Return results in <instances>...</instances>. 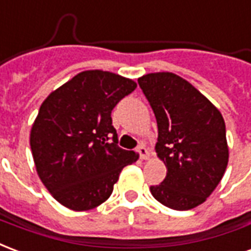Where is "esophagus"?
Here are the masks:
<instances>
[{
  "label": "esophagus",
  "mask_w": 251,
  "mask_h": 251,
  "mask_svg": "<svg viewBox=\"0 0 251 251\" xmlns=\"http://www.w3.org/2000/svg\"><path fill=\"white\" fill-rule=\"evenodd\" d=\"M136 151H138L139 156H140L142 160H147L150 158V151H148V148L146 146H143V144H140Z\"/></svg>",
  "instance_id": "1"
}]
</instances>
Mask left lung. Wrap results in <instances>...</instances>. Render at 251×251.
I'll return each mask as SVG.
<instances>
[{
  "mask_svg": "<svg viewBox=\"0 0 251 251\" xmlns=\"http://www.w3.org/2000/svg\"><path fill=\"white\" fill-rule=\"evenodd\" d=\"M138 83L158 123V158L167 175L151 186L158 202L184 211L202 204L222 179L228 162L222 113L178 75L148 73Z\"/></svg>",
  "mask_w": 251,
  "mask_h": 251,
  "instance_id": "left-lung-1",
  "label": "left lung"
}]
</instances>
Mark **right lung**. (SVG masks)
Listing matches in <instances>:
<instances>
[{"instance_id": "1", "label": "right lung", "mask_w": 251, "mask_h": 251, "mask_svg": "<svg viewBox=\"0 0 251 251\" xmlns=\"http://www.w3.org/2000/svg\"><path fill=\"white\" fill-rule=\"evenodd\" d=\"M136 88L131 78L84 71L53 91L30 129V148L44 186L75 211L100 206L138 155L118 146L111 112ZM113 140L111 141L110 139Z\"/></svg>"}]
</instances>
